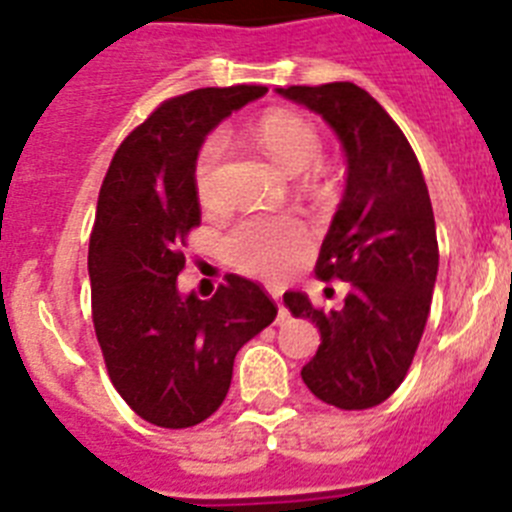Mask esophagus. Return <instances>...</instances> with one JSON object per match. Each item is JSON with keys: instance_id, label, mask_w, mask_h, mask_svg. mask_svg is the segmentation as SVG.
Masks as SVG:
<instances>
[{"instance_id": "esophagus-1", "label": "esophagus", "mask_w": 512, "mask_h": 512, "mask_svg": "<svg viewBox=\"0 0 512 512\" xmlns=\"http://www.w3.org/2000/svg\"><path fill=\"white\" fill-rule=\"evenodd\" d=\"M269 295H271V300L277 302V307H279V318H277V323H284V320H287L289 312L284 310V307H282V289H279V287H269Z\"/></svg>"}]
</instances>
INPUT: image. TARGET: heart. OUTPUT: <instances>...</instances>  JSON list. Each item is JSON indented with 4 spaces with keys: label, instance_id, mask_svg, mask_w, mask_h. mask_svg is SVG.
Returning a JSON list of instances; mask_svg holds the SVG:
<instances>
[{
    "label": "heart",
    "instance_id": "b5f03b06",
    "mask_svg": "<svg viewBox=\"0 0 512 512\" xmlns=\"http://www.w3.org/2000/svg\"><path fill=\"white\" fill-rule=\"evenodd\" d=\"M256 138L261 148L282 166L287 174H302L318 164L323 143L310 120L295 112H269L256 125ZM228 151V135L223 130H212L202 140L197 158H194V189L197 200L207 210L223 205L220 189V169ZM310 251L305 230L295 220H246L235 225L225 238V253L235 266L253 277L279 279L302 264Z\"/></svg>",
    "mask_w": 512,
    "mask_h": 512
}]
</instances>
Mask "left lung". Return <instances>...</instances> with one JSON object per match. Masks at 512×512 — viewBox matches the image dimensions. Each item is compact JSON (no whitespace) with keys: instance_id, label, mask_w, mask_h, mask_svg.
I'll return each mask as SVG.
<instances>
[{"instance_id":"left-lung-1","label":"left lung","mask_w":512,"mask_h":512,"mask_svg":"<svg viewBox=\"0 0 512 512\" xmlns=\"http://www.w3.org/2000/svg\"><path fill=\"white\" fill-rule=\"evenodd\" d=\"M323 117L346 153V192L315 274L351 284L341 310H318L305 292H284L295 318L320 330L302 382L341 410L384 402L408 374L431 312L438 241L418 158L382 104L351 81L277 89Z\"/></svg>"}]
</instances>
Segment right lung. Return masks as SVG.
Returning a JSON list of instances; mask_svg holds the SVG:
<instances>
[{
    "instance_id": "1",
    "label": "right lung",
    "mask_w": 512,
    "mask_h": 512,
    "mask_svg": "<svg viewBox=\"0 0 512 512\" xmlns=\"http://www.w3.org/2000/svg\"><path fill=\"white\" fill-rule=\"evenodd\" d=\"M266 87L194 89L122 140L99 189L89 241L92 318L115 390L143 420L192 428L230 390L235 354L277 318L251 279L212 300L182 295L184 238L200 225L194 158L207 133Z\"/></svg>"
}]
</instances>
